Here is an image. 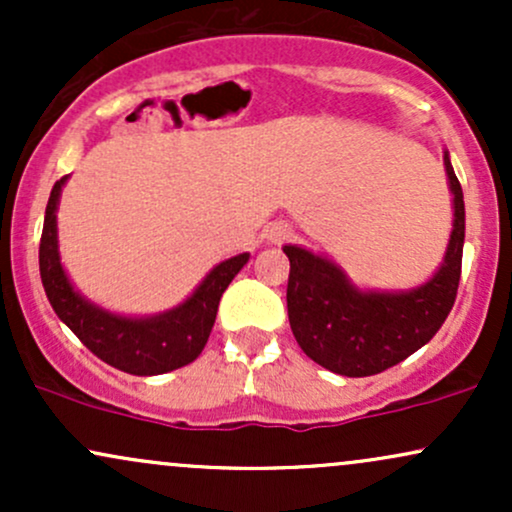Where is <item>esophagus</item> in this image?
I'll list each match as a JSON object with an SVG mask.
<instances>
[{
    "label": "esophagus",
    "mask_w": 512,
    "mask_h": 512,
    "mask_svg": "<svg viewBox=\"0 0 512 512\" xmlns=\"http://www.w3.org/2000/svg\"><path fill=\"white\" fill-rule=\"evenodd\" d=\"M289 236H291V231L284 226V223H274V226L267 228L269 243H281V240H286Z\"/></svg>",
    "instance_id": "esophagus-1"
}]
</instances>
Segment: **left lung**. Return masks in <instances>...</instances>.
<instances>
[{"instance_id": "1", "label": "left lung", "mask_w": 512, "mask_h": 512, "mask_svg": "<svg viewBox=\"0 0 512 512\" xmlns=\"http://www.w3.org/2000/svg\"><path fill=\"white\" fill-rule=\"evenodd\" d=\"M443 166L455 219L443 262L416 289H358L330 257L284 245L291 262L286 305L293 337L322 368L346 378L383 373L431 342L448 317L462 274L464 199L448 151Z\"/></svg>"}]
</instances>
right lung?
Returning a JSON list of instances; mask_svg holds the SVG:
<instances>
[{
  "label": "right lung",
  "mask_w": 512,
  "mask_h": 512,
  "mask_svg": "<svg viewBox=\"0 0 512 512\" xmlns=\"http://www.w3.org/2000/svg\"><path fill=\"white\" fill-rule=\"evenodd\" d=\"M69 175L55 182L45 207L43 238H40V279L57 317L72 330L81 344L101 361L132 375H161L182 368L202 354L223 291L250 260V252L216 264L202 284L185 301L166 313L132 317L117 315L81 296L69 281L57 243V207Z\"/></svg>",
  "instance_id": "1"
}]
</instances>
